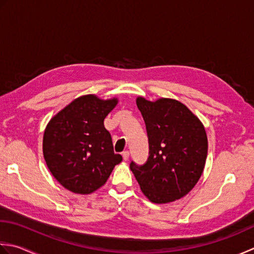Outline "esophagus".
I'll return each mask as SVG.
<instances>
[{
    "instance_id": "obj_1",
    "label": "esophagus",
    "mask_w": 254,
    "mask_h": 254,
    "mask_svg": "<svg viewBox=\"0 0 254 254\" xmlns=\"http://www.w3.org/2000/svg\"><path fill=\"white\" fill-rule=\"evenodd\" d=\"M122 156H123L124 161H127V160L129 159V151H124V152L122 153Z\"/></svg>"
}]
</instances>
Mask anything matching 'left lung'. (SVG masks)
Here are the masks:
<instances>
[{
  "instance_id": "obj_1",
  "label": "left lung",
  "mask_w": 254,
  "mask_h": 254,
  "mask_svg": "<svg viewBox=\"0 0 254 254\" xmlns=\"http://www.w3.org/2000/svg\"><path fill=\"white\" fill-rule=\"evenodd\" d=\"M137 107L146 124L149 157L130 170L144 196L167 204L184 197L203 173L208 140L205 127L183 103L173 98L148 101L138 96Z\"/></svg>"
}]
</instances>
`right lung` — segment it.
<instances>
[{"instance_id":"add662e5","label":"right lung","mask_w":254,"mask_h":254,"mask_svg":"<svg viewBox=\"0 0 254 254\" xmlns=\"http://www.w3.org/2000/svg\"><path fill=\"white\" fill-rule=\"evenodd\" d=\"M117 97L102 100L94 94L75 98L46 126L43 152L54 178L72 193L87 195L106 183L115 165L122 162L114 152L105 117Z\"/></svg>"}]
</instances>
